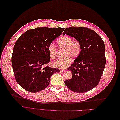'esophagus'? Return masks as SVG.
I'll use <instances>...</instances> for the list:
<instances>
[{
	"label": "esophagus",
	"mask_w": 120,
	"mask_h": 120,
	"mask_svg": "<svg viewBox=\"0 0 120 120\" xmlns=\"http://www.w3.org/2000/svg\"><path fill=\"white\" fill-rule=\"evenodd\" d=\"M64 71H65V69H60V72H64Z\"/></svg>",
	"instance_id": "esophagus-1"
}]
</instances>
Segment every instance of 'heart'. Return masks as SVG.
Instances as JSON below:
<instances>
[{"instance_id": "heart-1", "label": "heart", "mask_w": 120, "mask_h": 120, "mask_svg": "<svg viewBox=\"0 0 120 120\" xmlns=\"http://www.w3.org/2000/svg\"><path fill=\"white\" fill-rule=\"evenodd\" d=\"M57 44L60 48L64 49V56L57 59L53 62V65L60 69L66 68L71 62V59H76L81 52V44L77 40H74L70 37L64 36L57 40ZM48 53L51 59H55L56 56V48L53 43L48 47Z\"/></svg>"}]
</instances>
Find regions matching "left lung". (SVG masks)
<instances>
[{
	"instance_id": "obj_1",
	"label": "left lung",
	"mask_w": 120,
	"mask_h": 120,
	"mask_svg": "<svg viewBox=\"0 0 120 120\" xmlns=\"http://www.w3.org/2000/svg\"><path fill=\"white\" fill-rule=\"evenodd\" d=\"M65 34L80 42L81 52L68 68L72 77L64 83L74 92H87L98 84L103 73L106 62L104 42L97 33L87 28H66Z\"/></svg>"
}]
</instances>
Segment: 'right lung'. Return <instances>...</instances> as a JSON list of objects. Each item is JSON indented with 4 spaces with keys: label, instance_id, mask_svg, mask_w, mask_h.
I'll return each instance as SVG.
<instances>
[{
    "label": "right lung",
    "instance_id": "1",
    "mask_svg": "<svg viewBox=\"0 0 120 120\" xmlns=\"http://www.w3.org/2000/svg\"><path fill=\"white\" fill-rule=\"evenodd\" d=\"M63 28H37L25 32L17 40L12 64L16 82L25 90L38 92L46 88L59 68L44 66L50 61L48 47Z\"/></svg>",
    "mask_w": 120,
    "mask_h": 120
}]
</instances>
